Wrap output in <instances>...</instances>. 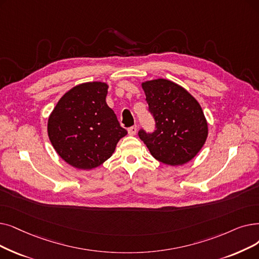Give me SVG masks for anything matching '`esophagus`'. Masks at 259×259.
Wrapping results in <instances>:
<instances>
[{
  "label": "esophagus",
  "mask_w": 259,
  "mask_h": 259,
  "mask_svg": "<svg viewBox=\"0 0 259 259\" xmlns=\"http://www.w3.org/2000/svg\"><path fill=\"white\" fill-rule=\"evenodd\" d=\"M138 132V127L137 126H132L130 128H128V133L130 134V136H136Z\"/></svg>",
  "instance_id": "1"
}]
</instances>
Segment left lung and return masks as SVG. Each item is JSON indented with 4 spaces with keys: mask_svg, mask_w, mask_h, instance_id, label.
<instances>
[{
    "mask_svg": "<svg viewBox=\"0 0 259 259\" xmlns=\"http://www.w3.org/2000/svg\"><path fill=\"white\" fill-rule=\"evenodd\" d=\"M154 118L153 132L139 131L154 159L177 166L189 162L207 138V122L197 100L186 90L167 79L142 83Z\"/></svg>",
    "mask_w": 259,
    "mask_h": 259,
    "instance_id": "1",
    "label": "left lung"
}]
</instances>
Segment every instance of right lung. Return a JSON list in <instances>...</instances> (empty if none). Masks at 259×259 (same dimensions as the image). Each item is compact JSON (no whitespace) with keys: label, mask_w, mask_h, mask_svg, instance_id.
<instances>
[{"label":"right lung","mask_w":259,"mask_h":259,"mask_svg":"<svg viewBox=\"0 0 259 259\" xmlns=\"http://www.w3.org/2000/svg\"><path fill=\"white\" fill-rule=\"evenodd\" d=\"M108 84L85 82L66 92L54 108L48 133L55 150L78 169H92L114 152L127 130L106 103Z\"/></svg>","instance_id":"add662e5"}]
</instances>
